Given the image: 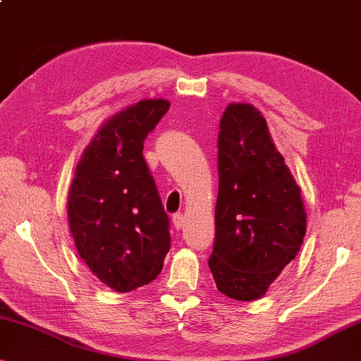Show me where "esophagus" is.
Here are the masks:
<instances>
[{
    "mask_svg": "<svg viewBox=\"0 0 361 361\" xmlns=\"http://www.w3.org/2000/svg\"><path fill=\"white\" fill-rule=\"evenodd\" d=\"M173 224L176 229H182V226H184V214L182 213L173 214Z\"/></svg>",
    "mask_w": 361,
    "mask_h": 361,
    "instance_id": "obj_1",
    "label": "esophagus"
}]
</instances>
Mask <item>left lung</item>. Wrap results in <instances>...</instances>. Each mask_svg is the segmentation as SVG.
<instances>
[{
    "instance_id": "obj_1",
    "label": "left lung",
    "mask_w": 361,
    "mask_h": 361,
    "mask_svg": "<svg viewBox=\"0 0 361 361\" xmlns=\"http://www.w3.org/2000/svg\"><path fill=\"white\" fill-rule=\"evenodd\" d=\"M216 287L240 302L262 298L300 252L307 213L300 187L250 103H231L219 123Z\"/></svg>"
}]
</instances>
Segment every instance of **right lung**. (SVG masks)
Masks as SVG:
<instances>
[{"mask_svg":"<svg viewBox=\"0 0 361 361\" xmlns=\"http://www.w3.org/2000/svg\"><path fill=\"white\" fill-rule=\"evenodd\" d=\"M169 106L149 98L116 113L84 149L72 179L68 218L75 248L116 292L157 279L169 252V218L142 153Z\"/></svg>","mask_w":361,"mask_h":361,"instance_id":"1","label":"right lung"}]
</instances>
